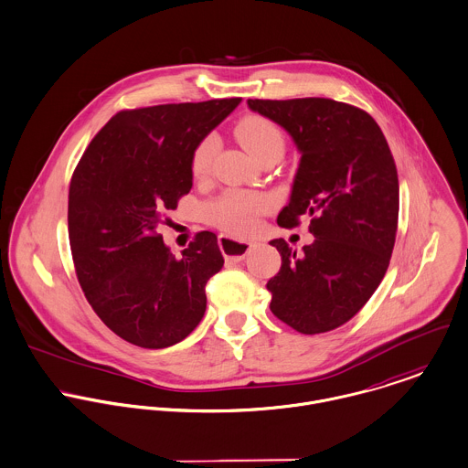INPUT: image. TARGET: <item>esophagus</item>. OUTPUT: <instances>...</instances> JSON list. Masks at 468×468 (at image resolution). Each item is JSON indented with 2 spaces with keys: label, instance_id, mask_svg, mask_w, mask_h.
<instances>
[{
  "label": "esophagus",
  "instance_id": "esophagus-1",
  "mask_svg": "<svg viewBox=\"0 0 468 468\" xmlns=\"http://www.w3.org/2000/svg\"><path fill=\"white\" fill-rule=\"evenodd\" d=\"M218 244H220L222 251L226 253V261L228 262H240L248 255V251L257 246V242L235 240V239L228 237V235H220L218 237Z\"/></svg>",
  "mask_w": 468,
  "mask_h": 468
}]
</instances>
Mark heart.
Listing matches in <instances>:
<instances>
[{
  "instance_id": "obj_1",
  "label": "heart",
  "mask_w": 468,
  "mask_h": 468,
  "mask_svg": "<svg viewBox=\"0 0 468 468\" xmlns=\"http://www.w3.org/2000/svg\"><path fill=\"white\" fill-rule=\"evenodd\" d=\"M235 133L242 146L261 161L264 155L273 152H283V135L279 126L264 117H246L235 128ZM218 141L215 135H207L195 148L191 157V172L197 179H202L209 174L213 157L217 154ZM268 198L244 193V191H228L220 198L209 204V218L231 231L248 233L255 226V217L266 209Z\"/></svg>"
}]
</instances>
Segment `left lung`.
I'll use <instances>...</instances> for the list:
<instances>
[{
    "label": "left lung",
    "mask_w": 468,
    "mask_h": 468,
    "mask_svg": "<svg viewBox=\"0 0 468 468\" xmlns=\"http://www.w3.org/2000/svg\"><path fill=\"white\" fill-rule=\"evenodd\" d=\"M248 106L282 126L300 154L277 222L292 228L307 215L314 237L302 253L283 239L270 242L282 257L266 283L270 307L298 333H327L367 303L388 268L399 209L390 148L373 117L346 102L248 99Z\"/></svg>",
    "instance_id": "8db88e82"
}]
</instances>
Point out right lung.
<instances>
[{
	"mask_svg": "<svg viewBox=\"0 0 468 468\" xmlns=\"http://www.w3.org/2000/svg\"><path fill=\"white\" fill-rule=\"evenodd\" d=\"M240 97L115 113L83 154L69 191L78 279L97 316L122 340L165 349L206 311V282L224 266L211 231L176 257L157 233L193 186L191 157Z\"/></svg>",
	"mask_w": 468,
	"mask_h": 468,
	"instance_id": "add662e5",
	"label": "right lung"
}]
</instances>
